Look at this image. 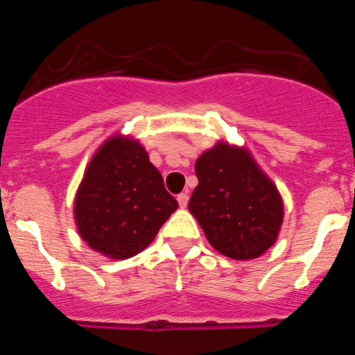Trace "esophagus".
<instances>
[{
  "instance_id": "esophagus-1",
  "label": "esophagus",
  "mask_w": 355,
  "mask_h": 355,
  "mask_svg": "<svg viewBox=\"0 0 355 355\" xmlns=\"http://www.w3.org/2000/svg\"><path fill=\"white\" fill-rule=\"evenodd\" d=\"M188 199H190V197H188V193H180V196H178V202H180L181 208H187Z\"/></svg>"
}]
</instances>
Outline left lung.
<instances>
[{"instance_id":"obj_1","label":"left lung","mask_w":355,"mask_h":355,"mask_svg":"<svg viewBox=\"0 0 355 355\" xmlns=\"http://www.w3.org/2000/svg\"><path fill=\"white\" fill-rule=\"evenodd\" d=\"M199 184L188 209L213 249L233 259H254L277 240L283 199L243 147L218 142L196 162Z\"/></svg>"}]
</instances>
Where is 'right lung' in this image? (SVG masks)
<instances>
[{
  "mask_svg": "<svg viewBox=\"0 0 355 355\" xmlns=\"http://www.w3.org/2000/svg\"><path fill=\"white\" fill-rule=\"evenodd\" d=\"M178 209L139 140L114 135L90 159L74 200L78 233L112 259H128L155 240Z\"/></svg>",
  "mask_w": 355,
  "mask_h": 355,
  "instance_id": "add662e5",
  "label": "right lung"
}]
</instances>
